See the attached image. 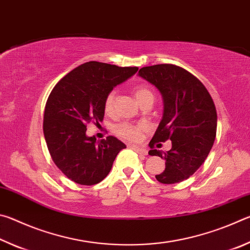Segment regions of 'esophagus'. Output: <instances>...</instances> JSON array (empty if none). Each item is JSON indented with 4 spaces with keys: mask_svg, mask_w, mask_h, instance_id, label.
<instances>
[{
    "mask_svg": "<svg viewBox=\"0 0 250 250\" xmlns=\"http://www.w3.org/2000/svg\"><path fill=\"white\" fill-rule=\"evenodd\" d=\"M132 147V149L135 151V152H138L139 154H142V155H146L147 154V150L146 149H145V147H139V146H131Z\"/></svg>",
    "mask_w": 250,
    "mask_h": 250,
    "instance_id": "obj_1",
    "label": "esophagus"
}]
</instances>
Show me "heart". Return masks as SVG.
<instances>
[{
    "mask_svg": "<svg viewBox=\"0 0 250 250\" xmlns=\"http://www.w3.org/2000/svg\"><path fill=\"white\" fill-rule=\"evenodd\" d=\"M135 98L141 103L142 100H145L149 97L154 98V95L150 88L147 87H139L134 91ZM116 91L111 90L109 91L107 96L104 97V109L105 113L108 115H111L115 110V104H116ZM146 129V124H131V122H122V124L117 125L115 126V133L118 137L121 139H125L126 141L131 142H137L141 139L142 132Z\"/></svg>",
    "mask_w": 250,
    "mask_h": 250,
    "instance_id": "heart-1",
    "label": "heart"
}]
</instances>
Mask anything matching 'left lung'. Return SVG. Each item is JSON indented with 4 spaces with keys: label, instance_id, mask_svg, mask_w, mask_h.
Here are the masks:
<instances>
[{
    "label": "left lung",
    "instance_id": "1",
    "mask_svg": "<svg viewBox=\"0 0 250 250\" xmlns=\"http://www.w3.org/2000/svg\"><path fill=\"white\" fill-rule=\"evenodd\" d=\"M139 76L154 84L163 98V117L150 141V155L166 160V168L155 179L174 184L188 179L208 155L214 145L217 113L204 84L182 67L161 64L143 67ZM171 140V150L154 149L156 142Z\"/></svg>",
    "mask_w": 250,
    "mask_h": 250
}]
</instances>
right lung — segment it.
<instances>
[{
  "mask_svg": "<svg viewBox=\"0 0 250 250\" xmlns=\"http://www.w3.org/2000/svg\"><path fill=\"white\" fill-rule=\"evenodd\" d=\"M138 69L88 62L62 77L50 92L43 122L46 145L54 163L75 183H99L125 147L112 135L97 141L95 137H87L86 130L90 122L103 121L108 92Z\"/></svg>",
  "mask_w": 250,
  "mask_h": 250,
  "instance_id": "1",
  "label": "right lung"
}]
</instances>
